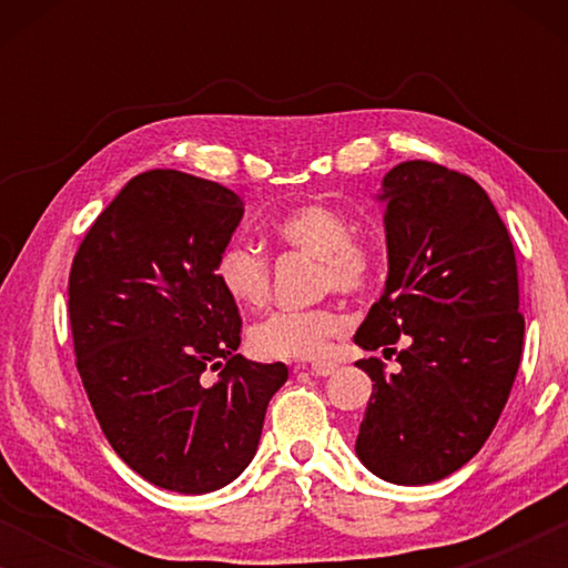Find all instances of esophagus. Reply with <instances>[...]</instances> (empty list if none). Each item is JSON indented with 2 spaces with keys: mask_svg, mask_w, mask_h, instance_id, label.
I'll return each instance as SVG.
<instances>
[{
  "mask_svg": "<svg viewBox=\"0 0 568 568\" xmlns=\"http://www.w3.org/2000/svg\"><path fill=\"white\" fill-rule=\"evenodd\" d=\"M336 369H338V364H333V362H315V364H310V372H313V375H317V377H328Z\"/></svg>",
  "mask_w": 568,
  "mask_h": 568,
  "instance_id": "obj_1",
  "label": "esophagus"
}]
</instances>
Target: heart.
Here are the masks:
<instances>
[{
    "label": "heart",
    "mask_w": 568,
    "mask_h": 568,
    "mask_svg": "<svg viewBox=\"0 0 568 568\" xmlns=\"http://www.w3.org/2000/svg\"><path fill=\"white\" fill-rule=\"evenodd\" d=\"M271 232L284 247L317 258L321 290L354 294L375 276V253L354 237V222L336 206L307 201L278 216ZM216 282L237 307H261L271 284L268 261L253 245L230 243L216 258ZM346 325L336 307L278 310L253 325L251 346L266 359H317Z\"/></svg>",
    "instance_id": "1"
}]
</instances>
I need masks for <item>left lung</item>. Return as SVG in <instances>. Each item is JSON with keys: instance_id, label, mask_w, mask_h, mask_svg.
<instances>
[{"instance_id": "obj_1", "label": "left lung", "mask_w": 568, "mask_h": 568, "mask_svg": "<svg viewBox=\"0 0 568 568\" xmlns=\"http://www.w3.org/2000/svg\"><path fill=\"white\" fill-rule=\"evenodd\" d=\"M387 278L356 331L372 395L356 457L377 478L424 486L463 468L499 422L523 356L517 261L488 193L468 175L410 160L383 178Z\"/></svg>"}]
</instances>
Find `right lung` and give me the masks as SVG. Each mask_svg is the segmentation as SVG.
I'll use <instances>...</instances> for the list:
<instances>
[{
	"instance_id": "right-lung-1",
	"label": "right lung",
	"mask_w": 568,
	"mask_h": 568,
	"mask_svg": "<svg viewBox=\"0 0 568 568\" xmlns=\"http://www.w3.org/2000/svg\"><path fill=\"white\" fill-rule=\"evenodd\" d=\"M240 220L235 191L150 170L98 216L69 274L77 369L100 429L131 470L168 491L232 484L290 377L282 362L235 354L240 315L216 258Z\"/></svg>"
}]
</instances>
